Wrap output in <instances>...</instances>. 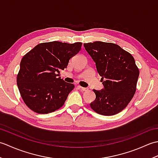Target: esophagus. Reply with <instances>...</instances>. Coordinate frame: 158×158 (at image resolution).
<instances>
[{"mask_svg": "<svg viewBox=\"0 0 158 158\" xmlns=\"http://www.w3.org/2000/svg\"><path fill=\"white\" fill-rule=\"evenodd\" d=\"M78 88L80 89L81 90H82V91H84V92H86V91H88V88H83V87H81V86H78Z\"/></svg>", "mask_w": 158, "mask_h": 158, "instance_id": "esophagus-1", "label": "esophagus"}]
</instances>
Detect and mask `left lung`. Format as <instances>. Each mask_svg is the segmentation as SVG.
Returning <instances> with one entry per match:
<instances>
[{"label":"left lung","mask_w":158,"mask_h":158,"mask_svg":"<svg viewBox=\"0 0 158 158\" xmlns=\"http://www.w3.org/2000/svg\"><path fill=\"white\" fill-rule=\"evenodd\" d=\"M83 45L96 63L104 86L101 90H93L96 99L90 106L100 115H115L126 108L135 94L139 70L135 58L115 43L96 41Z\"/></svg>","instance_id":"obj_1"}]
</instances>
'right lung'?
Masks as SVG:
<instances>
[{"label": "right lung", "instance_id": "right-lung-1", "mask_svg": "<svg viewBox=\"0 0 158 158\" xmlns=\"http://www.w3.org/2000/svg\"><path fill=\"white\" fill-rule=\"evenodd\" d=\"M82 43H43L23 57L17 76L22 98L28 108L40 114L59 109L75 88L60 76L69 60L81 48Z\"/></svg>", "mask_w": 158, "mask_h": 158}]
</instances>
